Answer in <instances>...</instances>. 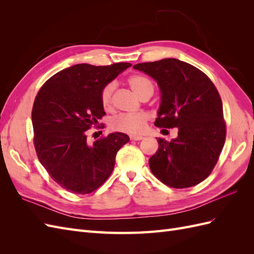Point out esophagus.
Listing matches in <instances>:
<instances>
[{
    "label": "esophagus",
    "instance_id": "esophagus-1",
    "mask_svg": "<svg viewBox=\"0 0 254 254\" xmlns=\"http://www.w3.org/2000/svg\"><path fill=\"white\" fill-rule=\"evenodd\" d=\"M130 140H132V141H141V140H143V136L142 135L132 134V135H130Z\"/></svg>",
    "mask_w": 254,
    "mask_h": 254
}]
</instances>
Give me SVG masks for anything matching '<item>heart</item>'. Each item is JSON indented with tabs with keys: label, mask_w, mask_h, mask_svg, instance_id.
Returning <instances> with one entry per match:
<instances>
[{
	"label": "heart",
	"mask_w": 254,
	"mask_h": 254,
	"mask_svg": "<svg viewBox=\"0 0 254 254\" xmlns=\"http://www.w3.org/2000/svg\"><path fill=\"white\" fill-rule=\"evenodd\" d=\"M128 83L134 93L142 98L146 94H152L153 82L143 74H132L128 77ZM115 87L114 81L107 82L99 92L102 106L104 109L110 110L113 107V93ZM148 115L144 112L137 113H122L113 118L110 122V126L113 130L126 132L130 134H140L146 129L148 123Z\"/></svg>",
	"instance_id": "1"
}]
</instances>
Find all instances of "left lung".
Returning <instances> with one entry per match:
<instances>
[{
    "label": "left lung",
    "mask_w": 254,
    "mask_h": 254,
    "mask_svg": "<svg viewBox=\"0 0 254 254\" xmlns=\"http://www.w3.org/2000/svg\"><path fill=\"white\" fill-rule=\"evenodd\" d=\"M158 82L161 105L155 125L178 128V136L158 139L149 159L152 174L166 186L200 183L216 165L226 141V122L216 87L199 68L175 58L133 65Z\"/></svg>",
    "instance_id": "obj_1"
}]
</instances>
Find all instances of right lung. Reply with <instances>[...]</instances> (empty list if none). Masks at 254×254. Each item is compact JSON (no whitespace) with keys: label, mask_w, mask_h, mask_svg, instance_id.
I'll use <instances>...</instances> for the list:
<instances>
[{"label":"right lung","mask_w":254,"mask_h":254,"mask_svg":"<svg viewBox=\"0 0 254 254\" xmlns=\"http://www.w3.org/2000/svg\"><path fill=\"white\" fill-rule=\"evenodd\" d=\"M131 66L128 63L95 66L80 64L53 75L35 98L34 145L51 178L73 194H89L111 175L115 156L129 136L113 132L90 144L88 130L106 112L99 92Z\"/></svg>","instance_id":"1"}]
</instances>
